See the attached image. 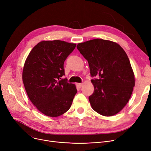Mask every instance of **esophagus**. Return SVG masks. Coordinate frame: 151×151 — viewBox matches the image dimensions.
<instances>
[{"instance_id":"1","label":"esophagus","mask_w":151,"mask_h":151,"mask_svg":"<svg viewBox=\"0 0 151 151\" xmlns=\"http://www.w3.org/2000/svg\"><path fill=\"white\" fill-rule=\"evenodd\" d=\"M76 86L78 87V88H81V87H82V86H83V84L82 83H76Z\"/></svg>"}]
</instances>
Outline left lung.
<instances>
[{"mask_svg":"<svg viewBox=\"0 0 151 151\" xmlns=\"http://www.w3.org/2000/svg\"><path fill=\"white\" fill-rule=\"evenodd\" d=\"M77 49L88 60L93 93L89 97L92 109L105 116L116 114L127 104L134 86L129 59L116 43L97 38L78 43Z\"/></svg>","mask_w":151,"mask_h":151,"instance_id":"1","label":"left lung"}]
</instances>
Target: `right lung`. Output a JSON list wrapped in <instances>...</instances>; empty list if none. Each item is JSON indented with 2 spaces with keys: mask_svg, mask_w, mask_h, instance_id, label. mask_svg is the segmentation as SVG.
Masks as SVG:
<instances>
[{
  "mask_svg": "<svg viewBox=\"0 0 151 151\" xmlns=\"http://www.w3.org/2000/svg\"><path fill=\"white\" fill-rule=\"evenodd\" d=\"M61 40L42 41L31 50L22 71V81L33 105L43 114L58 117L70 109L77 92L68 83L63 63L76 47Z\"/></svg>",
  "mask_w": 151,
  "mask_h": 151,
  "instance_id": "obj_1",
  "label": "right lung"
}]
</instances>
